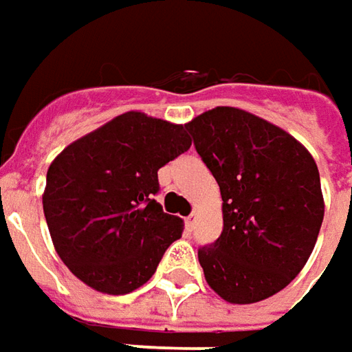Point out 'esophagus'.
<instances>
[{
    "label": "esophagus",
    "instance_id": "esophagus-1",
    "mask_svg": "<svg viewBox=\"0 0 352 352\" xmlns=\"http://www.w3.org/2000/svg\"><path fill=\"white\" fill-rule=\"evenodd\" d=\"M195 223H196V214H190V216L185 217L186 231H192V227H195Z\"/></svg>",
    "mask_w": 352,
    "mask_h": 352
}]
</instances>
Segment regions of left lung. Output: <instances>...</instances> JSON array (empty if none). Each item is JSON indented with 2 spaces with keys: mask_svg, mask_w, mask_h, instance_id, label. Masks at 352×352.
Masks as SVG:
<instances>
[{
  "mask_svg": "<svg viewBox=\"0 0 352 352\" xmlns=\"http://www.w3.org/2000/svg\"><path fill=\"white\" fill-rule=\"evenodd\" d=\"M185 129L223 200L221 235L198 248L208 285L235 305L276 295L307 264L322 227L316 162L285 131L236 107Z\"/></svg>",
  "mask_w": 352,
  "mask_h": 352,
  "instance_id": "8db88e82",
  "label": "left lung"
}]
</instances>
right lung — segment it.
<instances>
[{
    "instance_id": "add662e5",
    "label": "right lung",
    "mask_w": 352,
    "mask_h": 352,
    "mask_svg": "<svg viewBox=\"0 0 352 352\" xmlns=\"http://www.w3.org/2000/svg\"><path fill=\"white\" fill-rule=\"evenodd\" d=\"M188 148L183 125L129 111L52 162L44 216L57 254L80 281L126 295L154 276L183 233V221L154 198L157 169Z\"/></svg>"
}]
</instances>
